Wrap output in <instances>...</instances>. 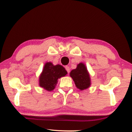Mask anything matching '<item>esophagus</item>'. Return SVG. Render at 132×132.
Instances as JSON below:
<instances>
[{"label":"esophagus","mask_w":132,"mask_h":132,"mask_svg":"<svg viewBox=\"0 0 132 132\" xmlns=\"http://www.w3.org/2000/svg\"><path fill=\"white\" fill-rule=\"evenodd\" d=\"M65 69H66V71H68V73H69V72H70V68H69V66H65Z\"/></svg>","instance_id":"esophagus-1"}]
</instances>
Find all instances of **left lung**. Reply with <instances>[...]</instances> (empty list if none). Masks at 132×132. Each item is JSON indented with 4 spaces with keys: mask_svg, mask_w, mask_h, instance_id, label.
<instances>
[{
    "mask_svg": "<svg viewBox=\"0 0 132 132\" xmlns=\"http://www.w3.org/2000/svg\"><path fill=\"white\" fill-rule=\"evenodd\" d=\"M70 75L75 81L76 86L80 90H83L90 87V75L84 64L79 63L76 69L71 71Z\"/></svg>",
    "mask_w": 132,
    "mask_h": 132,
    "instance_id": "left-lung-1",
    "label": "left lung"
}]
</instances>
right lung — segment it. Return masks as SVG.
Segmentation results:
<instances>
[{"mask_svg": "<svg viewBox=\"0 0 132 132\" xmlns=\"http://www.w3.org/2000/svg\"><path fill=\"white\" fill-rule=\"evenodd\" d=\"M67 74L68 72L62 66H54L51 62H48L45 64L39 77V86L49 91H52L56 85L57 79Z\"/></svg>", "mask_w": 132, "mask_h": 132, "instance_id": "obj_1", "label": "right lung"}]
</instances>
